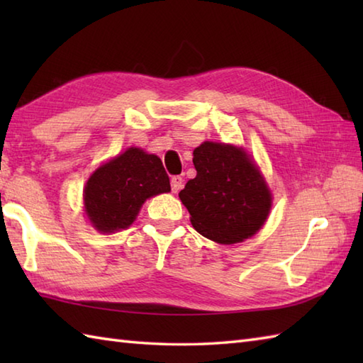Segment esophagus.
Instances as JSON below:
<instances>
[{
    "instance_id": "obj_1",
    "label": "esophagus",
    "mask_w": 363,
    "mask_h": 363,
    "mask_svg": "<svg viewBox=\"0 0 363 363\" xmlns=\"http://www.w3.org/2000/svg\"><path fill=\"white\" fill-rule=\"evenodd\" d=\"M182 177L181 176H173L172 177V190L174 191V194H177L182 189Z\"/></svg>"
}]
</instances>
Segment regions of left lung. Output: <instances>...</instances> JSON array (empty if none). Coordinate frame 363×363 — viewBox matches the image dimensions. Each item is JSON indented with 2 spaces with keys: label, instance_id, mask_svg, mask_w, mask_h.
<instances>
[{
  "label": "left lung",
  "instance_id": "1",
  "mask_svg": "<svg viewBox=\"0 0 363 363\" xmlns=\"http://www.w3.org/2000/svg\"><path fill=\"white\" fill-rule=\"evenodd\" d=\"M196 176L179 191L199 234L237 243L264 226L272 195L248 154L233 145L204 142L194 151Z\"/></svg>",
  "mask_w": 363,
  "mask_h": 363
}]
</instances>
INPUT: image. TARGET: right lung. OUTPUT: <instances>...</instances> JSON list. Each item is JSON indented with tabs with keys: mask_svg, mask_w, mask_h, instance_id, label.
Wrapping results in <instances>:
<instances>
[{
	"mask_svg": "<svg viewBox=\"0 0 363 363\" xmlns=\"http://www.w3.org/2000/svg\"><path fill=\"white\" fill-rule=\"evenodd\" d=\"M162 160L140 148H129L99 167L84 189L89 218L101 233L133 225L146 199L169 191Z\"/></svg>",
	"mask_w": 363,
	"mask_h": 363,
	"instance_id": "add662e5",
	"label": "right lung"
}]
</instances>
